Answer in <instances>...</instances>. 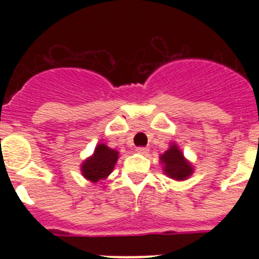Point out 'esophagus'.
I'll return each mask as SVG.
<instances>
[{
    "instance_id": "esophagus-1",
    "label": "esophagus",
    "mask_w": 259,
    "mask_h": 259,
    "mask_svg": "<svg viewBox=\"0 0 259 259\" xmlns=\"http://www.w3.org/2000/svg\"><path fill=\"white\" fill-rule=\"evenodd\" d=\"M136 152L140 153V154H146V153H149V148H146V146H139V148H136Z\"/></svg>"
}]
</instances>
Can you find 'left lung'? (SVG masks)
Instances as JSON below:
<instances>
[{
  "label": "left lung",
  "instance_id": "1",
  "mask_svg": "<svg viewBox=\"0 0 259 259\" xmlns=\"http://www.w3.org/2000/svg\"><path fill=\"white\" fill-rule=\"evenodd\" d=\"M163 171L168 178L175 180H185L193 174V167L183 155L176 144H170V148L161 155Z\"/></svg>",
  "mask_w": 259,
  "mask_h": 259
}]
</instances>
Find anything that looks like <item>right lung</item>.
Instances as JSON below:
<instances>
[{
	"instance_id": "obj_1",
	"label": "right lung",
	"mask_w": 259,
	"mask_h": 259,
	"mask_svg": "<svg viewBox=\"0 0 259 259\" xmlns=\"http://www.w3.org/2000/svg\"><path fill=\"white\" fill-rule=\"evenodd\" d=\"M118 161V152L105 144H98L95 153L81 163V174L87 180L97 183L106 179Z\"/></svg>"
}]
</instances>
